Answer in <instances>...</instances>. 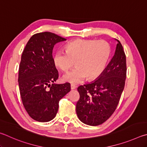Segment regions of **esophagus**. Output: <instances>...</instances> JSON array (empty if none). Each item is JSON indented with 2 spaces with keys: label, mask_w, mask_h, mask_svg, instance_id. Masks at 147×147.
I'll return each instance as SVG.
<instances>
[{
  "label": "esophagus",
  "mask_w": 147,
  "mask_h": 147,
  "mask_svg": "<svg viewBox=\"0 0 147 147\" xmlns=\"http://www.w3.org/2000/svg\"><path fill=\"white\" fill-rule=\"evenodd\" d=\"M70 88H71V90H74L76 88V86L74 85V84H71Z\"/></svg>",
  "instance_id": "obj_1"
}]
</instances>
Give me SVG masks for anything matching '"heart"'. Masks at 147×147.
<instances>
[{
    "label": "heart",
    "mask_w": 147,
    "mask_h": 147,
    "mask_svg": "<svg viewBox=\"0 0 147 147\" xmlns=\"http://www.w3.org/2000/svg\"><path fill=\"white\" fill-rule=\"evenodd\" d=\"M65 51L57 50L53 55L55 65L66 71L74 65L76 68L63 76V80L78 83L86 78L88 80L99 77L104 70L110 54L106 41L76 39L64 46Z\"/></svg>",
    "instance_id": "obj_1"
}]
</instances>
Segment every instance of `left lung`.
<instances>
[{
	"label": "left lung",
	"mask_w": 147,
	"mask_h": 147,
	"mask_svg": "<svg viewBox=\"0 0 147 147\" xmlns=\"http://www.w3.org/2000/svg\"><path fill=\"white\" fill-rule=\"evenodd\" d=\"M114 55L96 80L78 87L80 99L76 113L81 121L97 126L106 121L116 109L124 90L127 64L123 46L119 40Z\"/></svg>",
	"instance_id": "left-lung-1"
}]
</instances>
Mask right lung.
<instances>
[{
	"label": "right lung",
	"mask_w": 147,
	"mask_h": 147,
	"mask_svg": "<svg viewBox=\"0 0 147 147\" xmlns=\"http://www.w3.org/2000/svg\"><path fill=\"white\" fill-rule=\"evenodd\" d=\"M66 39L51 32L33 35L23 51L19 71L22 104L30 116L48 122L56 116L60 99L70 91V84H56L59 74L53 63L54 45Z\"/></svg>",
	"instance_id": "obj_1"
}]
</instances>
